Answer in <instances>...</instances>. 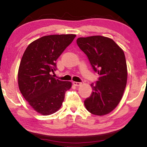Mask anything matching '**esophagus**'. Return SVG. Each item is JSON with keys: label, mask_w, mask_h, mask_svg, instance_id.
I'll return each instance as SVG.
<instances>
[{"label": "esophagus", "mask_w": 147, "mask_h": 147, "mask_svg": "<svg viewBox=\"0 0 147 147\" xmlns=\"http://www.w3.org/2000/svg\"><path fill=\"white\" fill-rule=\"evenodd\" d=\"M73 84L75 86H80L82 85L81 82H73Z\"/></svg>", "instance_id": "34e87169"}]
</instances>
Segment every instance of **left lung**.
<instances>
[{"label": "left lung", "mask_w": 147, "mask_h": 147, "mask_svg": "<svg viewBox=\"0 0 147 147\" xmlns=\"http://www.w3.org/2000/svg\"><path fill=\"white\" fill-rule=\"evenodd\" d=\"M76 43L99 75L91 84L93 91L84 100L88 111L104 115L115 109L122 98L127 82V66L123 50L113 39L101 36L79 38Z\"/></svg>", "instance_id": "left-lung-1"}]
</instances>
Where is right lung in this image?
Returning a JSON list of instances; mask_svg holds the SVG:
<instances>
[{"label":"right lung","mask_w":147,"mask_h":147,"mask_svg":"<svg viewBox=\"0 0 147 147\" xmlns=\"http://www.w3.org/2000/svg\"><path fill=\"white\" fill-rule=\"evenodd\" d=\"M76 37L74 34L41 37L27 47L18 71L19 90L34 110L51 115L61 108L71 82L54 78L56 61Z\"/></svg>","instance_id":"1"}]
</instances>
